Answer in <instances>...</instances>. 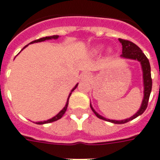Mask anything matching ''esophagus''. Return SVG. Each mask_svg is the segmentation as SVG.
I'll return each mask as SVG.
<instances>
[{
    "instance_id": "esophagus-1",
    "label": "esophagus",
    "mask_w": 160,
    "mask_h": 160,
    "mask_svg": "<svg viewBox=\"0 0 160 160\" xmlns=\"http://www.w3.org/2000/svg\"><path fill=\"white\" fill-rule=\"evenodd\" d=\"M81 78H82L83 80H89V79H90V73H83L81 74Z\"/></svg>"
}]
</instances>
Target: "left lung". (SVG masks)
I'll use <instances>...</instances> for the list:
<instances>
[{"label": "left lung", "mask_w": 160, "mask_h": 160, "mask_svg": "<svg viewBox=\"0 0 160 160\" xmlns=\"http://www.w3.org/2000/svg\"><path fill=\"white\" fill-rule=\"evenodd\" d=\"M119 42L122 45V54L121 55V57L128 58V59L137 60L138 62H141V68H142V72H143V84H144V98H143V100H142V103H141V108L133 117L127 118L125 120L117 121L104 118V117H102L98 113H97L95 111V110L92 108V104H90L92 110L94 114L96 115L98 118H100L102 120L111 122L117 124L126 123L128 122H129V121L133 120V119L136 118L139 116H141L146 111V109L148 107V100H149V97H150V93H151L152 91V85L151 78V67H150V63H149V61L147 58V56H145L144 53L142 52V50L136 44H134V42H130L128 40L119 38Z\"/></svg>", "instance_id": "1"}]
</instances>
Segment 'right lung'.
<instances>
[{
    "label": "right lung",
    "mask_w": 160,
    "mask_h": 160,
    "mask_svg": "<svg viewBox=\"0 0 160 160\" xmlns=\"http://www.w3.org/2000/svg\"><path fill=\"white\" fill-rule=\"evenodd\" d=\"M59 38V36H57V35H54V36H49V37H45V38H39V39H37V40H34V41H32V42H30V43H33V42H42V41H45V40H50V39H57ZM27 46V45H26ZM26 46H25L23 49H25ZM77 86H78V84H77L75 87H73V89H72V91H71V92L69 93V95H68V100H67V103H66V105H65V107L63 108L62 111H60L58 114L56 115V116H55L54 118H50V119H49V120L47 121H43V122H37L36 123L37 124H44V123H49V122H55V121H57L59 120L60 118H62V116L64 115V113L66 112L67 111V108H68V99H69L70 96H71V93H72V92H73L75 88L77 87Z\"/></svg>",
    "instance_id": "add662e5"
}]
</instances>
